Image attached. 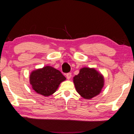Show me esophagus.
Returning a JSON list of instances; mask_svg holds the SVG:
<instances>
[{"label":"esophagus","instance_id":"34e87169","mask_svg":"<svg viewBox=\"0 0 134 134\" xmlns=\"http://www.w3.org/2000/svg\"><path fill=\"white\" fill-rule=\"evenodd\" d=\"M66 77H67L68 80H69V79H71V72H69V73H67Z\"/></svg>","mask_w":134,"mask_h":134}]
</instances>
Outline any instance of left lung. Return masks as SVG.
I'll return each instance as SVG.
<instances>
[{
    "mask_svg": "<svg viewBox=\"0 0 134 134\" xmlns=\"http://www.w3.org/2000/svg\"><path fill=\"white\" fill-rule=\"evenodd\" d=\"M76 91L85 99H90L100 94L104 86V77L94 68L83 67L73 77Z\"/></svg>",
    "mask_w": 134,
    "mask_h": 134,
    "instance_id": "obj_1",
    "label": "left lung"
}]
</instances>
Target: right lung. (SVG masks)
<instances>
[{
	"instance_id": "1",
	"label": "right lung",
	"mask_w": 134,
	"mask_h": 134,
	"mask_svg": "<svg viewBox=\"0 0 134 134\" xmlns=\"http://www.w3.org/2000/svg\"><path fill=\"white\" fill-rule=\"evenodd\" d=\"M66 80L59 70L51 66H45L32 71L29 83L37 93L49 96L56 92L60 83Z\"/></svg>"
}]
</instances>
